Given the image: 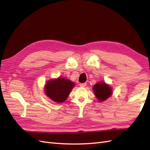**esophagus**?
I'll return each mask as SVG.
<instances>
[{
	"label": "esophagus",
	"instance_id": "34e87169",
	"mask_svg": "<svg viewBox=\"0 0 150 150\" xmlns=\"http://www.w3.org/2000/svg\"><path fill=\"white\" fill-rule=\"evenodd\" d=\"M79 86H81V87H85V86H86V83H80L79 84Z\"/></svg>",
	"mask_w": 150,
	"mask_h": 150
}]
</instances>
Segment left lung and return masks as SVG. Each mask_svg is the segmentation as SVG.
I'll list each match as a JSON object with an SVG mask.
<instances>
[{
    "instance_id": "left-lung-1",
    "label": "left lung",
    "mask_w": 150,
    "mask_h": 150,
    "mask_svg": "<svg viewBox=\"0 0 150 150\" xmlns=\"http://www.w3.org/2000/svg\"><path fill=\"white\" fill-rule=\"evenodd\" d=\"M93 91L99 101H105L112 93L111 88L106 83L99 82L93 86Z\"/></svg>"
}]
</instances>
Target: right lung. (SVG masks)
Returning a JSON list of instances; mask_svg holds the SVG:
<instances>
[{
  "label": "right lung",
  "mask_w": 150,
  "mask_h": 150,
  "mask_svg": "<svg viewBox=\"0 0 150 150\" xmlns=\"http://www.w3.org/2000/svg\"><path fill=\"white\" fill-rule=\"evenodd\" d=\"M74 84L70 80L59 78L49 81L45 86V93L52 101L61 103L66 101Z\"/></svg>",
  "instance_id": "1"
}]
</instances>
